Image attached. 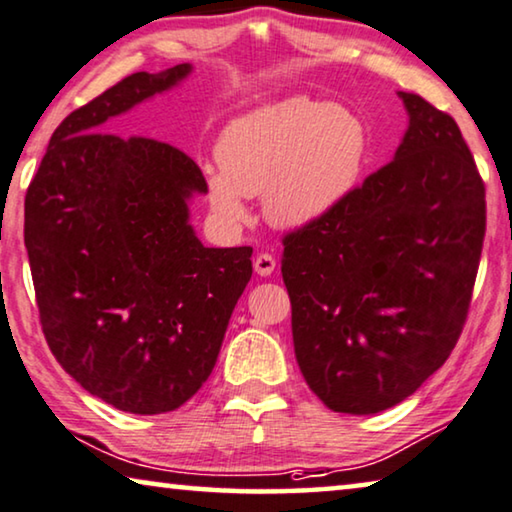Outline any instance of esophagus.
Segmentation results:
<instances>
[{"label": "esophagus", "instance_id": "1", "mask_svg": "<svg viewBox=\"0 0 512 512\" xmlns=\"http://www.w3.org/2000/svg\"><path fill=\"white\" fill-rule=\"evenodd\" d=\"M276 271V257L271 253H259L255 257V273L257 276H271V273Z\"/></svg>", "mask_w": 512, "mask_h": 512}]
</instances>
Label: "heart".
<instances>
[{"instance_id":"heart-1","label":"heart","mask_w":512,"mask_h":512,"mask_svg":"<svg viewBox=\"0 0 512 512\" xmlns=\"http://www.w3.org/2000/svg\"><path fill=\"white\" fill-rule=\"evenodd\" d=\"M370 151L361 114L340 103L289 96L236 119L220 135V170L207 172L213 213L236 225L246 197L282 230L315 225L352 195Z\"/></svg>"}]
</instances>
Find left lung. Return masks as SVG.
I'll return each mask as SVG.
<instances>
[{
	"label": "left lung",
	"instance_id": "1",
	"mask_svg": "<svg viewBox=\"0 0 512 512\" xmlns=\"http://www.w3.org/2000/svg\"><path fill=\"white\" fill-rule=\"evenodd\" d=\"M395 158L331 216L282 236L294 354L340 414H377L437 372L467 322L485 183L451 114L400 91Z\"/></svg>",
	"mask_w": 512,
	"mask_h": 512
}]
</instances>
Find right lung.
<instances>
[{
  "mask_svg": "<svg viewBox=\"0 0 512 512\" xmlns=\"http://www.w3.org/2000/svg\"><path fill=\"white\" fill-rule=\"evenodd\" d=\"M190 73H133L52 133L25 195V246L43 335L61 368L128 414L179 409L209 379L253 248H204L188 197L197 163L105 121Z\"/></svg>",
  "mask_w": 512,
  "mask_h": 512,
  "instance_id": "right-lung-1",
  "label": "right lung"
}]
</instances>
